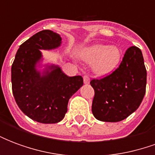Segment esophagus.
I'll return each instance as SVG.
<instances>
[{"label":"esophagus","mask_w":155,"mask_h":155,"mask_svg":"<svg viewBox=\"0 0 155 155\" xmlns=\"http://www.w3.org/2000/svg\"><path fill=\"white\" fill-rule=\"evenodd\" d=\"M83 79H84V84H89L90 83V77L88 76L87 74H84V76H83Z\"/></svg>","instance_id":"1"}]
</instances>
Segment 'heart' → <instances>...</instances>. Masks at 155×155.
Segmentation results:
<instances>
[{
  "instance_id": "1",
  "label": "heart",
  "mask_w": 155,
  "mask_h": 155,
  "mask_svg": "<svg viewBox=\"0 0 155 155\" xmlns=\"http://www.w3.org/2000/svg\"><path fill=\"white\" fill-rule=\"evenodd\" d=\"M121 58V51L117 46L98 45L89 48L83 53V59L88 62H95L96 73L108 74L114 70Z\"/></svg>"
}]
</instances>
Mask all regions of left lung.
<instances>
[{"instance_id":"left-lung-1","label":"left lung","mask_w":155,"mask_h":155,"mask_svg":"<svg viewBox=\"0 0 155 155\" xmlns=\"http://www.w3.org/2000/svg\"><path fill=\"white\" fill-rule=\"evenodd\" d=\"M147 71L140 48L131 46L120 66L101 79L91 80L94 91L92 113L99 120L118 122L136 110L146 92Z\"/></svg>"}]
</instances>
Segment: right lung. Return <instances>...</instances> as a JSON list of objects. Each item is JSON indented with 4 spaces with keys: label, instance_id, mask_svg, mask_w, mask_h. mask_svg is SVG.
Instances as JSON below:
<instances>
[{
    "label": "right lung",
    "instance_id": "add662e5",
    "mask_svg": "<svg viewBox=\"0 0 155 155\" xmlns=\"http://www.w3.org/2000/svg\"><path fill=\"white\" fill-rule=\"evenodd\" d=\"M61 37L50 30L36 33L20 45L12 66V93L21 110L31 120L55 124L67 112L70 98L83 85L81 75L69 77L57 66L41 76L35 64L40 50L61 45Z\"/></svg>",
    "mask_w": 155,
    "mask_h": 155
}]
</instances>
